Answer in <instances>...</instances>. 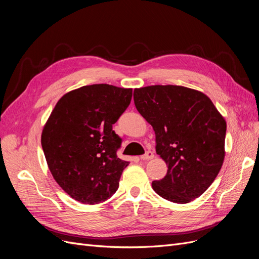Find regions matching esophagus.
Returning <instances> with one entry per match:
<instances>
[{"instance_id": "obj_1", "label": "esophagus", "mask_w": 259, "mask_h": 259, "mask_svg": "<svg viewBox=\"0 0 259 259\" xmlns=\"http://www.w3.org/2000/svg\"><path fill=\"white\" fill-rule=\"evenodd\" d=\"M153 156H154V153L150 150H148L145 154L140 156V159H142V160H151V159H153Z\"/></svg>"}]
</instances>
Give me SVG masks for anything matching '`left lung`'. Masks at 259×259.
<instances>
[{"label":"left lung","instance_id":"obj_1","mask_svg":"<svg viewBox=\"0 0 259 259\" xmlns=\"http://www.w3.org/2000/svg\"><path fill=\"white\" fill-rule=\"evenodd\" d=\"M138 112L155 133V150L168 166L152 188L179 204L199 198L214 182L225 159L227 124L204 94L177 85L134 90Z\"/></svg>","mask_w":259,"mask_h":259}]
</instances>
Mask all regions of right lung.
<instances>
[{"label": "right lung", "mask_w": 259, "mask_h": 259, "mask_svg": "<svg viewBox=\"0 0 259 259\" xmlns=\"http://www.w3.org/2000/svg\"><path fill=\"white\" fill-rule=\"evenodd\" d=\"M132 95V89L93 84L67 93L55 106L42 132V148L54 179L74 200L97 204L119 188L128 162L117 158L122 139L112 125Z\"/></svg>", "instance_id": "right-lung-1"}]
</instances>
